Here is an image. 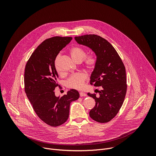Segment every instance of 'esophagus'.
I'll list each match as a JSON object with an SVG mask.
<instances>
[{"mask_svg": "<svg viewBox=\"0 0 156 156\" xmlns=\"http://www.w3.org/2000/svg\"><path fill=\"white\" fill-rule=\"evenodd\" d=\"M80 97H84V96H86L87 94H86V93H84L80 92Z\"/></svg>", "mask_w": 156, "mask_h": 156, "instance_id": "34e87169", "label": "esophagus"}]
</instances>
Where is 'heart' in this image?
<instances>
[{
	"instance_id": "heart-1",
	"label": "heart",
	"mask_w": 156,
	"mask_h": 156,
	"mask_svg": "<svg viewBox=\"0 0 156 156\" xmlns=\"http://www.w3.org/2000/svg\"><path fill=\"white\" fill-rule=\"evenodd\" d=\"M70 52L72 57L77 63L81 62L86 56V52L84 49L83 48L78 46L72 47L70 49ZM59 57H60L59 55H57L55 59V65L56 69H57V63ZM96 63V59L93 55H89L86 57L84 59L85 65L86 66L87 68L90 69H93ZM86 80V76L85 74L82 73H76L71 76L67 80V81H66V84L69 87L76 89V90H81V89L83 87Z\"/></svg>"
}]
</instances>
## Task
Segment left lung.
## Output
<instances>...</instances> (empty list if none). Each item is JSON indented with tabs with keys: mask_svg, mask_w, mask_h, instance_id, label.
<instances>
[{
	"mask_svg": "<svg viewBox=\"0 0 156 156\" xmlns=\"http://www.w3.org/2000/svg\"><path fill=\"white\" fill-rule=\"evenodd\" d=\"M81 45L90 48L96 55V63L90 77V84L102 86L99 96L87 93L95 99L96 105L90 112V117L99 123L110 121L119 112L126 93L124 64L112 44L96 34L75 37Z\"/></svg>",
	"mask_w": 156,
	"mask_h": 156,
	"instance_id": "obj_1",
	"label": "left lung"
}]
</instances>
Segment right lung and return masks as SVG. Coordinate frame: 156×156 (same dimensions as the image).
Masks as SVG:
<instances>
[{
  "mask_svg": "<svg viewBox=\"0 0 156 156\" xmlns=\"http://www.w3.org/2000/svg\"><path fill=\"white\" fill-rule=\"evenodd\" d=\"M72 37H52L44 41L28 60L25 70V91L34 112L44 123L58 126L67 120L70 105L80 94L73 89L62 97L54 91L58 85L55 60Z\"/></svg>",
  "mask_w": 156,
  "mask_h": 156,
  "instance_id": "1",
  "label": "right lung"
}]
</instances>
